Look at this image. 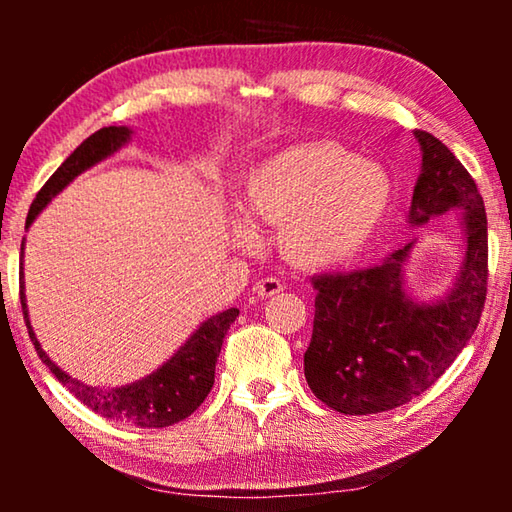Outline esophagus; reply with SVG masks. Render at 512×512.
<instances>
[{
	"mask_svg": "<svg viewBox=\"0 0 512 512\" xmlns=\"http://www.w3.org/2000/svg\"><path fill=\"white\" fill-rule=\"evenodd\" d=\"M284 289V284H282V280L280 277H262V280H259L257 284H255V293L259 298H268V296H275V293H280Z\"/></svg>",
	"mask_w": 512,
	"mask_h": 512,
	"instance_id": "34e87169",
	"label": "esophagus"
}]
</instances>
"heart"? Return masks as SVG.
<instances>
[{
    "instance_id": "1",
    "label": "heart",
    "mask_w": 512,
    "mask_h": 512,
    "mask_svg": "<svg viewBox=\"0 0 512 512\" xmlns=\"http://www.w3.org/2000/svg\"><path fill=\"white\" fill-rule=\"evenodd\" d=\"M393 203L388 173L332 142L300 144L273 155L246 183L244 212L273 225L277 248L307 271L357 259L377 235ZM244 246L253 244L241 232Z\"/></svg>"
}]
</instances>
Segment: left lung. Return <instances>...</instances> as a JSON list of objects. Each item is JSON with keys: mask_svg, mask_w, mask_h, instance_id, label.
I'll return each mask as SVG.
<instances>
[{"mask_svg": "<svg viewBox=\"0 0 512 512\" xmlns=\"http://www.w3.org/2000/svg\"><path fill=\"white\" fill-rule=\"evenodd\" d=\"M422 173L409 221L463 210L465 259L443 300L406 298L402 266L411 246L352 273L311 277L314 334L305 352L307 384L320 402L345 415L391 411L422 395L452 366L479 325L488 293V219L470 173L447 146L415 131Z\"/></svg>", "mask_w": 512, "mask_h": 512, "instance_id": "8db88e82", "label": "left lung"}]
</instances>
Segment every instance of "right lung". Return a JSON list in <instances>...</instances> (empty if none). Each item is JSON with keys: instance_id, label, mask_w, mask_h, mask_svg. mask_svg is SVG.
Listing matches in <instances>:
<instances>
[{"instance_id": "right-lung-1", "label": "right lung", "mask_w": 512, "mask_h": 512, "mask_svg": "<svg viewBox=\"0 0 512 512\" xmlns=\"http://www.w3.org/2000/svg\"><path fill=\"white\" fill-rule=\"evenodd\" d=\"M128 140H131V131H128L126 126H108L101 128L97 133H92L81 146H76V151L51 173V178L36 194V201L31 203V210L27 216V228L36 221L42 207H45L58 192H63L79 173L90 169L92 164L101 162L103 158H108L110 153L121 149ZM20 302L24 320H27L29 336L33 345H36L38 357L51 372H54L60 384H63L74 397H79L88 409L103 415V418L135 424V427L142 429L169 427V424H176L189 418V415L203 404L207 393H210L214 386L216 357H219L221 352L225 334H228L230 325L235 323V318L239 316V309L232 307L219 316L207 318L205 323L189 336L183 348L173 354L162 368L155 370L149 377L135 381V384L119 388H94L88 384H81L79 379L69 377L67 372L60 370L56 363L47 357V352L40 348V343L29 323L27 300H24V282H20Z\"/></svg>"}]
</instances>
